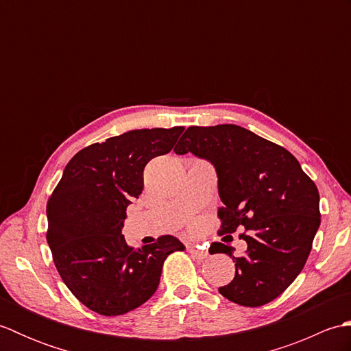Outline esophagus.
<instances>
[{
    "mask_svg": "<svg viewBox=\"0 0 351 351\" xmlns=\"http://www.w3.org/2000/svg\"><path fill=\"white\" fill-rule=\"evenodd\" d=\"M189 252H190L191 255L195 256L196 259H199V261H204V259H206V258H208V252H206V250H202V249H199V247H196V245H190V247H189Z\"/></svg>",
    "mask_w": 351,
    "mask_h": 351,
    "instance_id": "esophagus-1",
    "label": "esophagus"
}]
</instances>
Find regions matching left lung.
I'll use <instances>...</instances> for the list:
<instances>
[{
	"label": "left lung",
	"mask_w": 351,
	"mask_h": 351,
	"mask_svg": "<svg viewBox=\"0 0 351 351\" xmlns=\"http://www.w3.org/2000/svg\"><path fill=\"white\" fill-rule=\"evenodd\" d=\"M175 152H193L217 170L219 234L244 229V255L234 256L226 244L211 245L235 263V278L219 293L247 308L270 303L308 261L322 221L317 185L285 147L238 125L190 126Z\"/></svg>",
	"instance_id": "1"
}]
</instances>
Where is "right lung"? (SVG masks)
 I'll return each mask as SVG.
<instances>
[{
    "label": "right lung",
    "mask_w": 351,
    "mask_h": 351,
    "mask_svg": "<svg viewBox=\"0 0 351 351\" xmlns=\"http://www.w3.org/2000/svg\"><path fill=\"white\" fill-rule=\"evenodd\" d=\"M184 126L134 130L93 143L66 166L47 204V241L66 287L93 312L123 315L158 288L162 264L185 247L171 235L134 249L122 232L126 206L143 190V170L173 149Z\"/></svg>",
    "instance_id": "right-lung-1"
}]
</instances>
